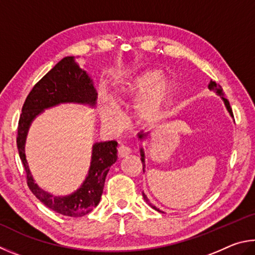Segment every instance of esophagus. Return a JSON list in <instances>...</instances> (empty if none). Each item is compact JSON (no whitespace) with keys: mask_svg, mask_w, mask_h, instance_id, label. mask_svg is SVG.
Masks as SVG:
<instances>
[{"mask_svg":"<svg viewBox=\"0 0 255 255\" xmlns=\"http://www.w3.org/2000/svg\"><path fill=\"white\" fill-rule=\"evenodd\" d=\"M133 152V150L130 148V146L125 145V144H121L120 148H119V154L120 157H127V155L131 154Z\"/></svg>","mask_w":255,"mask_h":255,"instance_id":"esophagus-1","label":"esophagus"}]
</instances>
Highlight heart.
<instances>
[{
    "mask_svg": "<svg viewBox=\"0 0 255 255\" xmlns=\"http://www.w3.org/2000/svg\"><path fill=\"white\" fill-rule=\"evenodd\" d=\"M115 96L119 102L137 96L135 101V115L146 121L158 113L163 102L172 91L169 79L162 76L159 69H149L141 73L121 77L115 84ZM102 120L106 124H115L120 120V113L107 97L102 98Z\"/></svg>",
    "mask_w": 255,
    "mask_h": 255,
    "instance_id": "obj_1",
    "label": "heart"
}]
</instances>
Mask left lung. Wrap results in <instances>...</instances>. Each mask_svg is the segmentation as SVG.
<instances>
[{
  "label": "left lung",
  "instance_id": "1",
  "mask_svg": "<svg viewBox=\"0 0 255 255\" xmlns=\"http://www.w3.org/2000/svg\"><path fill=\"white\" fill-rule=\"evenodd\" d=\"M208 88L211 89V91L215 92V93L217 94V95H220V96H221V98L223 100V102H224V104H225V106H226V110L229 111L230 115L232 116V118L234 119V116H233V112H232L231 105H230V102L227 101L226 98L224 97V94H223V89H222V87H221V85H218V84H216V82H213V80H211V83H209V85H208ZM137 136H139V139H140V140H144V139H145V136H146V133H145V132H140L139 134H137ZM140 154H141V161H142V164H143V171H144V168H145V155H144L143 148H141V149H140ZM142 196H143V199L145 200L146 204L150 205V206L152 207V208H154L155 211L161 212V211H160L159 208H157L155 206H153V205L150 203V200L148 199V197H146V195H145L144 193H142ZM161 213H163V212H161Z\"/></svg>",
  "mask_w": 255,
  "mask_h": 255
}]
</instances>
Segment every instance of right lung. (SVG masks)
Segmentation results:
<instances>
[{"instance_id":"right-lung-1","label":"right lung","mask_w":255,"mask_h":255,"mask_svg":"<svg viewBox=\"0 0 255 255\" xmlns=\"http://www.w3.org/2000/svg\"><path fill=\"white\" fill-rule=\"evenodd\" d=\"M97 93L93 79L80 68L75 57H65L34 85L22 107L17 127L16 144L32 194L53 212L64 216L79 217L92 212L100 203L105 178L118 160V142H96L93 145L91 167L82 186L68 196H53L35 184L25 159V140L32 121L44 110L64 103H77L94 107Z\"/></svg>"}]
</instances>
